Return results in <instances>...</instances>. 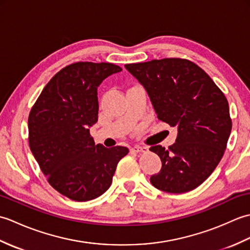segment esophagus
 <instances>
[{
	"instance_id": "obj_1",
	"label": "esophagus",
	"mask_w": 250,
	"mask_h": 250,
	"mask_svg": "<svg viewBox=\"0 0 250 250\" xmlns=\"http://www.w3.org/2000/svg\"><path fill=\"white\" fill-rule=\"evenodd\" d=\"M131 150L133 152H137V153H141V152H146L148 150V148L145 146H134L131 148Z\"/></svg>"
}]
</instances>
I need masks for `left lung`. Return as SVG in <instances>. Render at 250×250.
<instances>
[{"label": "left lung", "instance_id": "1", "mask_svg": "<svg viewBox=\"0 0 250 250\" xmlns=\"http://www.w3.org/2000/svg\"><path fill=\"white\" fill-rule=\"evenodd\" d=\"M149 95L158 119L177 128L168 149L151 146L162 168L150 183L168 193H185L208 178L218 166L232 129L221 90L195 63L166 58L125 65Z\"/></svg>", "mask_w": 250, "mask_h": 250}]
</instances>
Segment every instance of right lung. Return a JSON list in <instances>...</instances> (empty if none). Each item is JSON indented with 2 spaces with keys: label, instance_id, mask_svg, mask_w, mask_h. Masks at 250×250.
Segmentation results:
<instances>
[{
  "label": "right lung",
  "instance_id": "add662e5",
  "mask_svg": "<svg viewBox=\"0 0 250 250\" xmlns=\"http://www.w3.org/2000/svg\"><path fill=\"white\" fill-rule=\"evenodd\" d=\"M121 70L113 63H73L50 79L31 108L30 149L51 187L73 201L102 195L129 152L95 145L89 130L98 121V87Z\"/></svg>",
  "mask_w": 250,
  "mask_h": 250
}]
</instances>
